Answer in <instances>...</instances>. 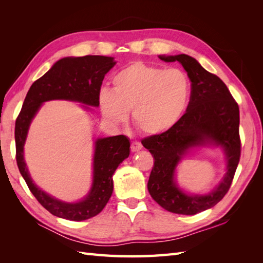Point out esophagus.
Listing matches in <instances>:
<instances>
[{"instance_id":"34e87169","label":"esophagus","mask_w":263,"mask_h":263,"mask_svg":"<svg viewBox=\"0 0 263 263\" xmlns=\"http://www.w3.org/2000/svg\"><path fill=\"white\" fill-rule=\"evenodd\" d=\"M141 147H142V145L140 144L139 141H137V140H135V141H133L132 142V145H130V150L133 151V153H135V151H138V150H140L141 149Z\"/></svg>"}]
</instances>
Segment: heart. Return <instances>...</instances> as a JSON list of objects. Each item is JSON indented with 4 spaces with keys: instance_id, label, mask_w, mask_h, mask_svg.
I'll return each instance as SVG.
<instances>
[{
    "instance_id": "1",
    "label": "heart",
    "mask_w": 263,
    "mask_h": 263,
    "mask_svg": "<svg viewBox=\"0 0 263 263\" xmlns=\"http://www.w3.org/2000/svg\"><path fill=\"white\" fill-rule=\"evenodd\" d=\"M190 94L191 81L183 70L135 61L114 76L113 90L100 91L99 104L107 121L122 124L132 109L135 128L144 135H159L177 124Z\"/></svg>"
}]
</instances>
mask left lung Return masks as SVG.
I'll use <instances>...</instances> for the list:
<instances>
[{"label": "left lung", "instance_id": "8db88e82", "mask_svg": "<svg viewBox=\"0 0 263 263\" xmlns=\"http://www.w3.org/2000/svg\"><path fill=\"white\" fill-rule=\"evenodd\" d=\"M164 62L179 61L191 81V97L185 114L166 132L141 140L153 155L148 191L164 210L194 215L209 210L222 200L232 185L240 160L239 106L226 84L206 71L187 54L159 55ZM204 143L220 144L228 156V173L219 187L208 196L190 197L174 183V170L182 154L191 146Z\"/></svg>", "mask_w": 263, "mask_h": 263}]
</instances>
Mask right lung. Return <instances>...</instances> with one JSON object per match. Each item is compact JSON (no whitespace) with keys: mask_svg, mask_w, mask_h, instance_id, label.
<instances>
[{"mask_svg":"<svg viewBox=\"0 0 263 263\" xmlns=\"http://www.w3.org/2000/svg\"><path fill=\"white\" fill-rule=\"evenodd\" d=\"M114 65L112 57L104 55L60 59L48 72L31 84L24 100L15 123L16 162L30 192L43 208L54 216L79 221L101 213L113 193L112 177L115 170L129 156L130 142L124 135L98 139L93 162V185L89 196L79 203H63L39 190L30 179L23 157L29 124L42 103L49 100H70L99 106L103 79Z\"/></svg>","mask_w":263,"mask_h":263,"instance_id":"right-lung-1","label":"right lung"}]
</instances>
